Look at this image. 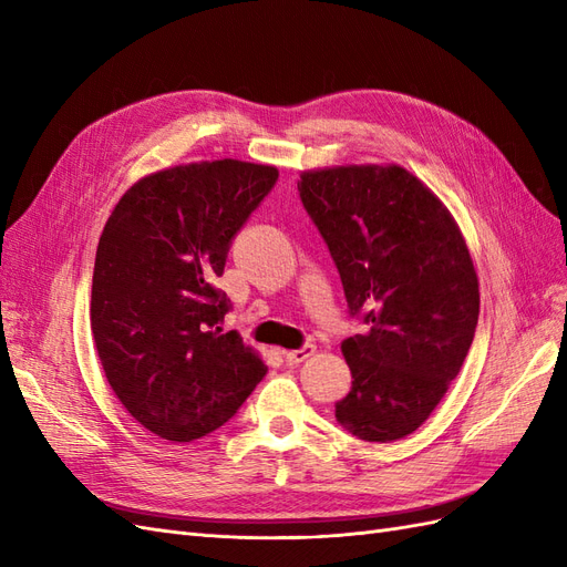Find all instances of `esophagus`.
<instances>
[{
    "instance_id": "34e87169",
    "label": "esophagus",
    "mask_w": 567,
    "mask_h": 567,
    "mask_svg": "<svg viewBox=\"0 0 567 567\" xmlns=\"http://www.w3.org/2000/svg\"><path fill=\"white\" fill-rule=\"evenodd\" d=\"M315 350H317L315 346H302L300 350H286L284 357H286L288 364H300V362H305L307 357H312Z\"/></svg>"
}]
</instances>
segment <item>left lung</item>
<instances>
[{"label":"left lung","mask_w":567,"mask_h":567,"mask_svg":"<svg viewBox=\"0 0 567 567\" xmlns=\"http://www.w3.org/2000/svg\"><path fill=\"white\" fill-rule=\"evenodd\" d=\"M298 192L364 331L336 419L364 442L411 435L456 379L480 315L477 274L444 203L400 165L307 169Z\"/></svg>","instance_id":"obj_1"}]
</instances>
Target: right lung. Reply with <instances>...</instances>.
Here are the masks:
<instances>
[{
	"mask_svg": "<svg viewBox=\"0 0 567 567\" xmlns=\"http://www.w3.org/2000/svg\"><path fill=\"white\" fill-rule=\"evenodd\" d=\"M279 179L274 165L203 161L130 186L99 238L92 333L109 385L146 431L192 442L225 425L267 367L215 288L231 238Z\"/></svg>",
	"mask_w": 567,
	"mask_h": 567,
	"instance_id": "right-lung-1",
	"label": "right lung"
}]
</instances>
